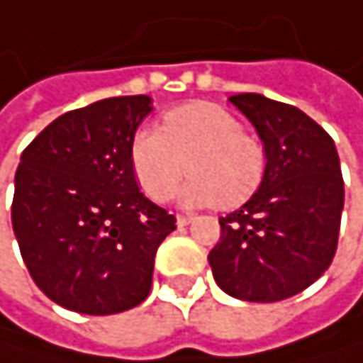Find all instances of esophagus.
Instances as JSON below:
<instances>
[{
	"mask_svg": "<svg viewBox=\"0 0 363 363\" xmlns=\"http://www.w3.org/2000/svg\"><path fill=\"white\" fill-rule=\"evenodd\" d=\"M191 219H194V217H189V215H176L178 225H189V223H191Z\"/></svg>",
	"mask_w": 363,
	"mask_h": 363,
	"instance_id": "esophagus-1",
	"label": "esophagus"
}]
</instances>
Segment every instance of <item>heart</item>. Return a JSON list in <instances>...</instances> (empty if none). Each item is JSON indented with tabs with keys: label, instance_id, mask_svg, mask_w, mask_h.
<instances>
[{
	"label": "heart",
	"instance_id": "obj_1",
	"mask_svg": "<svg viewBox=\"0 0 363 363\" xmlns=\"http://www.w3.org/2000/svg\"><path fill=\"white\" fill-rule=\"evenodd\" d=\"M133 169L146 194L159 202L174 198L183 178L187 204L235 208L262 185L267 155L262 144L243 133V122L213 103H187L163 118V128H142L131 146Z\"/></svg>",
	"mask_w": 363,
	"mask_h": 363
}]
</instances>
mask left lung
Segmentation results:
<instances>
[{"label":"left lung","mask_w":363,"mask_h":363,"mask_svg":"<svg viewBox=\"0 0 363 363\" xmlns=\"http://www.w3.org/2000/svg\"><path fill=\"white\" fill-rule=\"evenodd\" d=\"M264 144L260 189L219 217L221 237L208 254L219 289L271 303L314 284L338 250L345 180L333 140L301 109L260 94H232Z\"/></svg>","instance_id":"obj_1"}]
</instances>
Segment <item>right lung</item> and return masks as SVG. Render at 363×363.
I'll return each mask as SVG.
<instances>
[{
  "instance_id": "obj_1",
  "label": "right lung",
  "mask_w": 363,
  "mask_h": 363,
  "mask_svg": "<svg viewBox=\"0 0 363 363\" xmlns=\"http://www.w3.org/2000/svg\"><path fill=\"white\" fill-rule=\"evenodd\" d=\"M152 99L113 96L53 120L23 150L12 228L36 286L57 306L105 316L140 306L176 217L138 187L131 146Z\"/></svg>"
}]
</instances>
